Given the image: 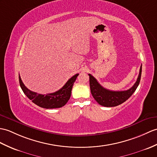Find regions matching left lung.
<instances>
[{
  "instance_id": "obj_1",
  "label": "left lung",
  "mask_w": 157,
  "mask_h": 157,
  "mask_svg": "<svg viewBox=\"0 0 157 157\" xmlns=\"http://www.w3.org/2000/svg\"><path fill=\"white\" fill-rule=\"evenodd\" d=\"M142 74V65L140 68L136 82L134 86L128 90L111 91L104 88L98 82L96 79L91 74L90 76V86L92 95L97 102L105 107H114L122 104L126 101L135 92L139 85Z\"/></svg>"
}]
</instances>
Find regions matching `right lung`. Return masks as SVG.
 I'll return each mask as SVG.
<instances>
[{
  "label": "right lung",
  "instance_id": "add662e5",
  "mask_svg": "<svg viewBox=\"0 0 157 157\" xmlns=\"http://www.w3.org/2000/svg\"><path fill=\"white\" fill-rule=\"evenodd\" d=\"M78 75L79 74H77L71 77L66 83L57 92L44 94V95L32 92L29 90L22 82L20 75L19 83L24 94L29 100H31L36 105L46 109L58 108L63 106L70 100L73 85Z\"/></svg>",
  "mask_w": 157,
  "mask_h": 157
}]
</instances>
